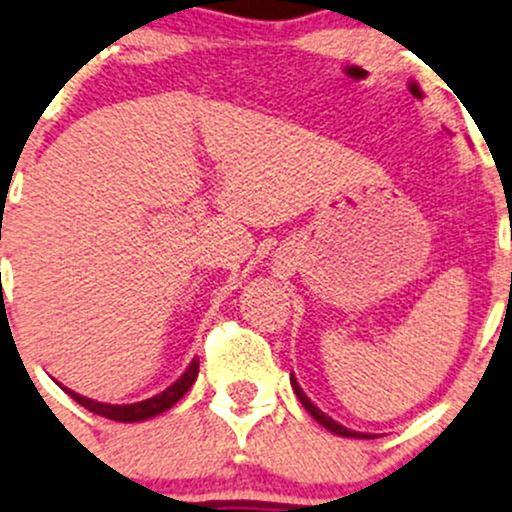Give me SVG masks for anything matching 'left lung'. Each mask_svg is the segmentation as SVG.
I'll return each mask as SVG.
<instances>
[{
    "label": "left lung",
    "mask_w": 512,
    "mask_h": 512,
    "mask_svg": "<svg viewBox=\"0 0 512 512\" xmlns=\"http://www.w3.org/2000/svg\"><path fill=\"white\" fill-rule=\"evenodd\" d=\"M289 380H292V390H294V395H297V397H299V402H301V405H304V410H306V412H309V414H311V417H314V419H316V422H319V424H321V427H326V429H328V432L338 434V437H353V439H375V437H373V434H363V432H353V429H346V427H343V424H338V422H336V419H331V417H328V414H324V412H321V410H319V407H316V405H314V402H311V400H309V397H306V395H304V390H301V387H299V383H297V378H294V373H292V375H289Z\"/></svg>",
    "instance_id": "1"
}]
</instances>
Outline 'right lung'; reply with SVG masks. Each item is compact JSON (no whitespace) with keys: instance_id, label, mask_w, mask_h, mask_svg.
Returning <instances> with one entry per match:
<instances>
[{"instance_id":"right-lung-1","label":"right lung","mask_w":512,"mask_h":512,"mask_svg":"<svg viewBox=\"0 0 512 512\" xmlns=\"http://www.w3.org/2000/svg\"><path fill=\"white\" fill-rule=\"evenodd\" d=\"M196 378H198V358H193L191 365L186 368V373L181 375L174 385H169L164 392L149 397V400L134 402V405H102V402L88 400V397L78 395V392H71V390H66V392L73 397L75 402H78V405H83L85 410L100 414V417L115 419V422H142V419L157 417V414L166 412L169 407H174L176 402L186 395L188 387L196 383Z\"/></svg>"}]
</instances>
